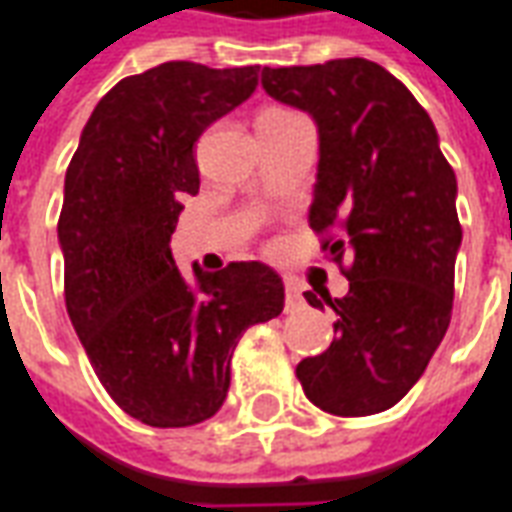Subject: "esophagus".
Instances as JSON below:
<instances>
[{
	"mask_svg": "<svg viewBox=\"0 0 512 512\" xmlns=\"http://www.w3.org/2000/svg\"><path fill=\"white\" fill-rule=\"evenodd\" d=\"M299 305H302V288H299L293 280H288L285 282V307L293 310V307H299Z\"/></svg>",
	"mask_w": 512,
	"mask_h": 512,
	"instance_id": "esophagus-1",
	"label": "esophagus"
}]
</instances>
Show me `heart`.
<instances>
[{
	"label": "heart",
	"mask_w": 512,
	"mask_h": 512,
	"mask_svg": "<svg viewBox=\"0 0 512 512\" xmlns=\"http://www.w3.org/2000/svg\"><path fill=\"white\" fill-rule=\"evenodd\" d=\"M268 113H285V110H268Z\"/></svg>",
	"instance_id": "heart-1"
}]
</instances>
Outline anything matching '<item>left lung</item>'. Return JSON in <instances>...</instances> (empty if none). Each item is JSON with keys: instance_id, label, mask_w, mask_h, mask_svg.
Here are the masks:
<instances>
[{"instance_id": "8db88e82", "label": "left lung", "mask_w": 512, "mask_h": 512, "mask_svg": "<svg viewBox=\"0 0 512 512\" xmlns=\"http://www.w3.org/2000/svg\"><path fill=\"white\" fill-rule=\"evenodd\" d=\"M260 82L316 121L310 227H341V241L324 249L335 263L349 260V293H321L338 335L296 377L332 416L382 413L416 385L452 318L463 241L455 171L427 110L366 57L263 69ZM305 299L324 310L313 291Z\"/></svg>"}]
</instances>
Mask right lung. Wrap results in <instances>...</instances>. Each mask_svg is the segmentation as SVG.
I'll return each mask as SVG.
<instances>
[{
	"mask_svg": "<svg viewBox=\"0 0 512 512\" xmlns=\"http://www.w3.org/2000/svg\"><path fill=\"white\" fill-rule=\"evenodd\" d=\"M255 88L257 66L188 60L124 77L94 107L66 171V310L105 391L149 427L216 416L238 338L285 305L266 263L213 274L194 263L182 277L171 255L182 202L199 194L194 144Z\"/></svg>",
	"mask_w": 512,
	"mask_h": 512,
	"instance_id": "add662e5",
	"label": "right lung"
}]
</instances>
